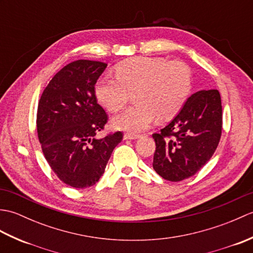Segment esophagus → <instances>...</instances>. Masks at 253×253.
<instances>
[{
  "instance_id": "1",
  "label": "esophagus",
  "mask_w": 253,
  "mask_h": 253,
  "mask_svg": "<svg viewBox=\"0 0 253 253\" xmlns=\"http://www.w3.org/2000/svg\"><path fill=\"white\" fill-rule=\"evenodd\" d=\"M139 137H140V135H138V133H130V132L124 133V139H125V140H128V139H129V140H132V139H137Z\"/></svg>"
}]
</instances>
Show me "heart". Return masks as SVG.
<instances>
[{
	"instance_id": "b5f03b06",
	"label": "heart",
	"mask_w": 253,
	"mask_h": 253,
	"mask_svg": "<svg viewBox=\"0 0 253 253\" xmlns=\"http://www.w3.org/2000/svg\"><path fill=\"white\" fill-rule=\"evenodd\" d=\"M116 77L103 76L95 84L96 99L107 111L126 106L130 92L136 105L113 120L114 126L127 131L146 129L158 116L168 121L178 113L191 92V72L185 63L165 57H131L118 64Z\"/></svg>"
}]
</instances>
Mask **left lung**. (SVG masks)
Instances as JSON below:
<instances>
[{"instance_id":"obj_1","label":"left lung","mask_w":253,"mask_h":253,"mask_svg":"<svg viewBox=\"0 0 253 253\" xmlns=\"http://www.w3.org/2000/svg\"><path fill=\"white\" fill-rule=\"evenodd\" d=\"M222 102L218 90H201L188 98L168 126L153 133V169L169 181L189 178L206 165L222 135Z\"/></svg>"}]
</instances>
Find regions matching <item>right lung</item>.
Wrapping results in <instances>:
<instances>
[{"mask_svg":"<svg viewBox=\"0 0 253 253\" xmlns=\"http://www.w3.org/2000/svg\"><path fill=\"white\" fill-rule=\"evenodd\" d=\"M106 66L89 60L67 64L51 79L38 104L37 131L44 158L64 184L78 189L100 179L123 139L122 131L95 138L109 120L94 92Z\"/></svg>","mask_w":253,"mask_h":253,"instance_id":"add662e5","label":"right lung"}]
</instances>
